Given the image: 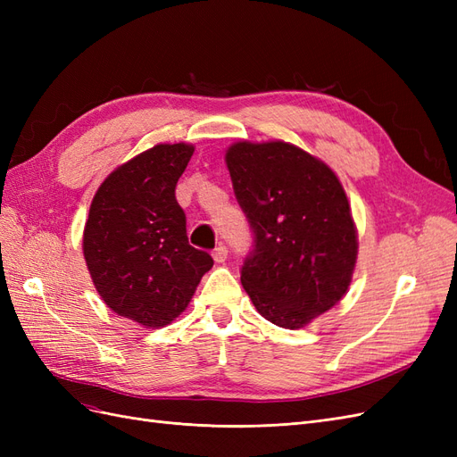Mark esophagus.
I'll list each match as a JSON object with an SVG mask.
<instances>
[{"label":"esophagus","instance_id":"esophagus-1","mask_svg":"<svg viewBox=\"0 0 457 457\" xmlns=\"http://www.w3.org/2000/svg\"><path fill=\"white\" fill-rule=\"evenodd\" d=\"M212 255H213L215 262H225V261H227V255H228V250H227V247H225L223 244H220V245L215 247Z\"/></svg>","mask_w":457,"mask_h":457}]
</instances>
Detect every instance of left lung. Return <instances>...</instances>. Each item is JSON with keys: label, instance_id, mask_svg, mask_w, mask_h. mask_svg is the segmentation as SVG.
<instances>
[{"label": "left lung", "instance_id": "1", "mask_svg": "<svg viewBox=\"0 0 457 457\" xmlns=\"http://www.w3.org/2000/svg\"><path fill=\"white\" fill-rule=\"evenodd\" d=\"M255 237L242 286L262 318L299 329L347 294L358 257L351 204L334 170L303 148L238 141L225 154Z\"/></svg>", "mask_w": 457, "mask_h": 457}]
</instances>
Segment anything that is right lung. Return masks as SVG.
Returning a JSON list of instances; mask_svg holds the SVG:
<instances>
[{
  "label": "right lung",
  "instance_id": "obj_1",
  "mask_svg": "<svg viewBox=\"0 0 457 457\" xmlns=\"http://www.w3.org/2000/svg\"><path fill=\"white\" fill-rule=\"evenodd\" d=\"M195 152L188 143L152 146L118 165L95 192L84 228V257L108 309L145 328H163L181 314L210 253L187 238L175 187Z\"/></svg>",
  "mask_w": 457,
  "mask_h": 457
}]
</instances>
